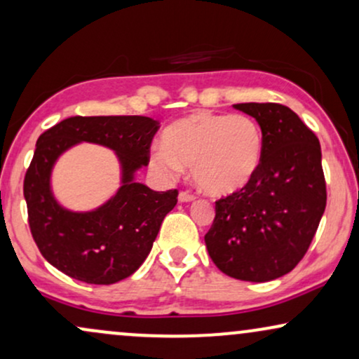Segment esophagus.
<instances>
[{
	"label": "esophagus",
	"instance_id": "obj_1",
	"mask_svg": "<svg viewBox=\"0 0 359 359\" xmlns=\"http://www.w3.org/2000/svg\"><path fill=\"white\" fill-rule=\"evenodd\" d=\"M195 201V195H192L187 190H182V192L179 194V202H192Z\"/></svg>",
	"mask_w": 359,
	"mask_h": 359
}]
</instances>
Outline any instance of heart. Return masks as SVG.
<instances>
[{
    "label": "heart",
    "instance_id": "1",
    "mask_svg": "<svg viewBox=\"0 0 359 359\" xmlns=\"http://www.w3.org/2000/svg\"><path fill=\"white\" fill-rule=\"evenodd\" d=\"M262 157L263 130L253 117L198 111L167 127L151 162L167 177L190 167L198 189L225 197L252 182Z\"/></svg>",
    "mask_w": 359,
    "mask_h": 359
}]
</instances>
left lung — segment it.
I'll return each mask as SVG.
<instances>
[{"instance_id":"left-lung-1","label":"left lung","mask_w":359,"mask_h":359,"mask_svg":"<svg viewBox=\"0 0 359 359\" xmlns=\"http://www.w3.org/2000/svg\"><path fill=\"white\" fill-rule=\"evenodd\" d=\"M233 107L262 127V164L247 187L215 202L205 245L225 275L262 283L292 271L315 237L326 207L321 147L283 104Z\"/></svg>"}]
</instances>
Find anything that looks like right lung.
<instances>
[{
	"mask_svg": "<svg viewBox=\"0 0 359 359\" xmlns=\"http://www.w3.org/2000/svg\"><path fill=\"white\" fill-rule=\"evenodd\" d=\"M158 122L144 116H76L61 121L36 142L26 170L25 192L31 235L41 255L71 278L111 285L142 265L162 220L177 203V190L156 192L134 180L149 164ZM79 142L112 148L121 162L123 185L96 211L71 212L50 192L57 157Z\"/></svg>",
	"mask_w": 359,
	"mask_h": 359,
	"instance_id": "1",
	"label": "right lung"
}]
</instances>
